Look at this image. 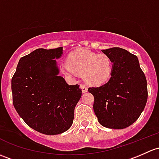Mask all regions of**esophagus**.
<instances>
[{"label":"esophagus","mask_w":159,"mask_h":159,"mask_svg":"<svg viewBox=\"0 0 159 159\" xmlns=\"http://www.w3.org/2000/svg\"><path fill=\"white\" fill-rule=\"evenodd\" d=\"M81 91H82V93L87 92V91H88V88H87V86H85L84 84H81Z\"/></svg>","instance_id":"1"}]
</instances>
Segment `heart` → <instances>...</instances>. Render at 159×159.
Wrapping results in <instances>:
<instances>
[{
    "mask_svg": "<svg viewBox=\"0 0 159 159\" xmlns=\"http://www.w3.org/2000/svg\"><path fill=\"white\" fill-rule=\"evenodd\" d=\"M68 62L61 65L66 75H83L88 84L99 86L107 82L113 71V61L105 54H98L85 49H79L69 55Z\"/></svg>",
    "mask_w": 159,
    "mask_h": 159,
    "instance_id": "b5f03b06",
    "label": "heart"
}]
</instances>
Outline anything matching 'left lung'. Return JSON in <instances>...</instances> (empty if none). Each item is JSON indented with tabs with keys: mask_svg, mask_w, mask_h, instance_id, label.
<instances>
[{
	"mask_svg": "<svg viewBox=\"0 0 159 159\" xmlns=\"http://www.w3.org/2000/svg\"><path fill=\"white\" fill-rule=\"evenodd\" d=\"M111 58L110 80L98 88H89L94 97L93 111L104 127L121 129L139 117L146 107L148 91L137 56L119 47L102 50Z\"/></svg>",
	"mask_w": 159,
	"mask_h": 159,
	"instance_id": "1",
	"label": "left lung"
}]
</instances>
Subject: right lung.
Wrapping results in <instances>:
<instances>
[{"mask_svg": "<svg viewBox=\"0 0 159 159\" xmlns=\"http://www.w3.org/2000/svg\"><path fill=\"white\" fill-rule=\"evenodd\" d=\"M63 48L38 49L20 59L11 80L13 103L18 114L33 129L46 135L67 131L81 97L79 85H69L56 60Z\"/></svg>", "mask_w": 159, "mask_h": 159, "instance_id": "add662e5", "label": "right lung"}]
</instances>
